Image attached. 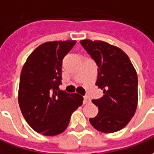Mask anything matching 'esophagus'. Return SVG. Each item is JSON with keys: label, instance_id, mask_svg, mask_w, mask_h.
<instances>
[{"label": "esophagus", "instance_id": "obj_1", "mask_svg": "<svg viewBox=\"0 0 154 154\" xmlns=\"http://www.w3.org/2000/svg\"><path fill=\"white\" fill-rule=\"evenodd\" d=\"M90 103V98L88 97H84V99H83V104H87V103Z\"/></svg>", "mask_w": 154, "mask_h": 154}]
</instances>
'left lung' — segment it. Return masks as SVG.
Here are the masks:
<instances>
[{"label":"left lung","instance_id":"1","mask_svg":"<svg viewBox=\"0 0 154 154\" xmlns=\"http://www.w3.org/2000/svg\"><path fill=\"white\" fill-rule=\"evenodd\" d=\"M81 45L97 69L96 85L103 90L99 99L92 100L98 113L89 121L103 133H114L132 119L137 105V76L129 57L120 48L103 41L82 40Z\"/></svg>","mask_w":154,"mask_h":154}]
</instances>
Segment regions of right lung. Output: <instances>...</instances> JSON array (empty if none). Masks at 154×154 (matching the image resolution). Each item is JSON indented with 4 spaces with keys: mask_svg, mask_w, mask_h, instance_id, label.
<instances>
[{
    "mask_svg": "<svg viewBox=\"0 0 154 154\" xmlns=\"http://www.w3.org/2000/svg\"><path fill=\"white\" fill-rule=\"evenodd\" d=\"M76 41H56L40 45L28 57L20 77L18 103L32 129L45 136L64 132L71 115L83 97L59 89L62 60Z\"/></svg>",
    "mask_w": 154,
    "mask_h": 154,
    "instance_id": "obj_1",
    "label": "right lung"
}]
</instances>
